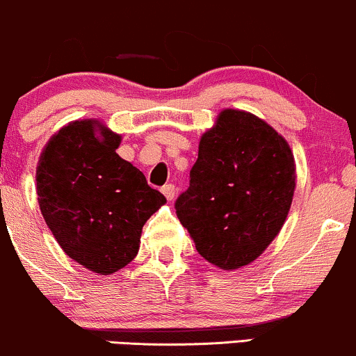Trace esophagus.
<instances>
[{
    "label": "esophagus",
    "mask_w": 356,
    "mask_h": 356,
    "mask_svg": "<svg viewBox=\"0 0 356 356\" xmlns=\"http://www.w3.org/2000/svg\"><path fill=\"white\" fill-rule=\"evenodd\" d=\"M161 192L170 202L175 200V197H177V188H175V185H164L161 188Z\"/></svg>",
    "instance_id": "1"
}]
</instances>
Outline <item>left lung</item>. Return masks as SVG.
I'll list each match as a JSON object with an SVG mask.
<instances>
[{"label":"left lung","mask_w":356,"mask_h":356,"mask_svg":"<svg viewBox=\"0 0 356 356\" xmlns=\"http://www.w3.org/2000/svg\"><path fill=\"white\" fill-rule=\"evenodd\" d=\"M289 143L265 120L225 108L200 137L177 216L197 251L220 270L254 261L277 238L296 190Z\"/></svg>","instance_id":"obj_1"}]
</instances>
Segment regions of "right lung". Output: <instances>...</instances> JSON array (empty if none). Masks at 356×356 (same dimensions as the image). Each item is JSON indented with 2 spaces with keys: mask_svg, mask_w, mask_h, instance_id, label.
<instances>
[{
  "mask_svg": "<svg viewBox=\"0 0 356 356\" xmlns=\"http://www.w3.org/2000/svg\"><path fill=\"white\" fill-rule=\"evenodd\" d=\"M120 140L98 120H74L49 139L37 166L45 224L64 253L100 275L136 258L143 225L166 202L117 154Z\"/></svg>",
  "mask_w": 356,
  "mask_h": 356,
  "instance_id": "obj_1",
  "label": "right lung"
}]
</instances>
